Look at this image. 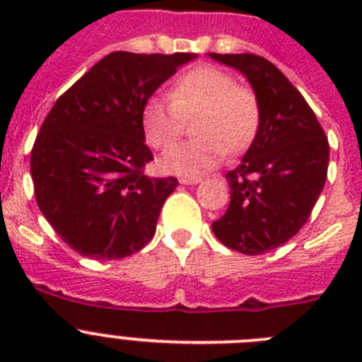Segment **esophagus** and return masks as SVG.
Wrapping results in <instances>:
<instances>
[{
  "instance_id": "obj_1",
  "label": "esophagus",
  "mask_w": 362,
  "mask_h": 362,
  "mask_svg": "<svg viewBox=\"0 0 362 362\" xmlns=\"http://www.w3.org/2000/svg\"><path fill=\"white\" fill-rule=\"evenodd\" d=\"M179 181H181V185H197L201 183V177H181Z\"/></svg>"
}]
</instances>
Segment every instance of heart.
Wrapping results in <instances>:
<instances>
[{"label": "heart", "instance_id": "heart-1", "mask_svg": "<svg viewBox=\"0 0 362 362\" xmlns=\"http://www.w3.org/2000/svg\"><path fill=\"white\" fill-rule=\"evenodd\" d=\"M196 139L174 146L159 161L163 172L197 177L216 168L226 150L241 152L261 127V101L248 85H239L226 70L201 65L181 74L170 99L152 98L143 107V130L152 146L170 148L196 119Z\"/></svg>", "mask_w": 362, "mask_h": 362}]
</instances>
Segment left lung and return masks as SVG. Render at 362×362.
Listing matches in <instances>:
<instances>
[{
  "label": "left lung",
  "mask_w": 362,
  "mask_h": 362,
  "mask_svg": "<svg viewBox=\"0 0 362 362\" xmlns=\"http://www.w3.org/2000/svg\"><path fill=\"white\" fill-rule=\"evenodd\" d=\"M238 69L261 101V127L241 165L226 174L230 204L212 223L232 250L279 248L308 221L328 174L330 145L306 99L274 63L255 54H216Z\"/></svg>",
  "instance_id": "8db88e82"
}]
</instances>
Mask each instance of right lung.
<instances>
[{
    "label": "right lung",
    "mask_w": 362,
    "mask_h": 362,
    "mask_svg": "<svg viewBox=\"0 0 362 362\" xmlns=\"http://www.w3.org/2000/svg\"><path fill=\"white\" fill-rule=\"evenodd\" d=\"M196 54L112 52L63 92L30 152L34 196L78 254L123 259L153 238L175 177H148L143 107Z\"/></svg>",
    "instance_id": "obj_1"
}]
</instances>
